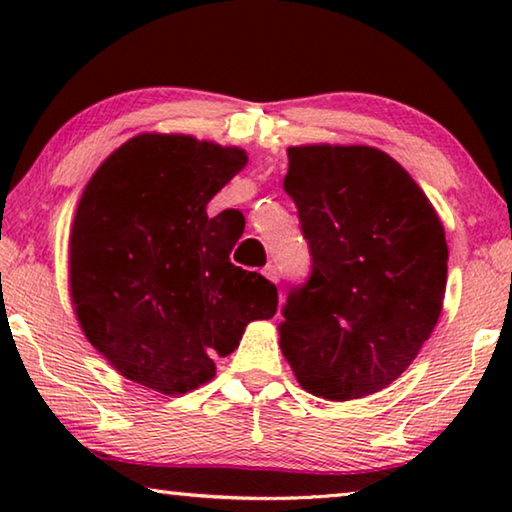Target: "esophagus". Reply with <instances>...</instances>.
<instances>
[{
    "label": "esophagus",
    "mask_w": 512,
    "mask_h": 512,
    "mask_svg": "<svg viewBox=\"0 0 512 512\" xmlns=\"http://www.w3.org/2000/svg\"><path fill=\"white\" fill-rule=\"evenodd\" d=\"M262 273H264V277H268V280H271V282L280 280V271H277V266H273V264H268Z\"/></svg>",
    "instance_id": "1"
}]
</instances>
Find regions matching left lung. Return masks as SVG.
Segmentation results:
<instances>
[{"instance_id":"left-lung-1","label":"left lung","mask_w":512,"mask_h":512,"mask_svg":"<svg viewBox=\"0 0 512 512\" xmlns=\"http://www.w3.org/2000/svg\"><path fill=\"white\" fill-rule=\"evenodd\" d=\"M287 192L311 275L282 309L280 348L307 393L348 402L418 357L443 311L447 241L436 210L372 146H291Z\"/></svg>"}]
</instances>
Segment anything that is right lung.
<instances>
[{"mask_svg":"<svg viewBox=\"0 0 512 512\" xmlns=\"http://www.w3.org/2000/svg\"><path fill=\"white\" fill-rule=\"evenodd\" d=\"M246 162L237 146L142 133L85 185L69 235L74 311L97 352L135 384L194 391L250 320L275 316V284L230 262L244 216H207Z\"/></svg>","mask_w":512,"mask_h":512,"instance_id":"obj_1","label":"right lung"}]
</instances>
